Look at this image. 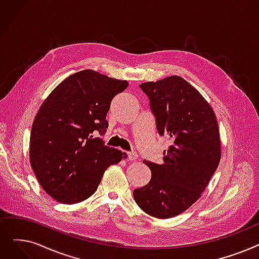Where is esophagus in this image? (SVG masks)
I'll return each mask as SVG.
<instances>
[{
    "label": "esophagus",
    "mask_w": 259,
    "mask_h": 259,
    "mask_svg": "<svg viewBox=\"0 0 259 259\" xmlns=\"http://www.w3.org/2000/svg\"><path fill=\"white\" fill-rule=\"evenodd\" d=\"M127 155H128V159L130 160V161H134V160H137L138 159V153L137 152H134V151H132V152H127Z\"/></svg>",
    "instance_id": "1"
}]
</instances>
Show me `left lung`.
Listing matches in <instances>:
<instances>
[{"mask_svg": "<svg viewBox=\"0 0 259 259\" xmlns=\"http://www.w3.org/2000/svg\"><path fill=\"white\" fill-rule=\"evenodd\" d=\"M148 96L160 136L172 144L162 165L144 160L151 170L147 185L134 189L137 204L148 215L167 219L186 210L201 197L221 159L216 115L205 98L174 75L140 84Z\"/></svg>", "mask_w": 259, "mask_h": 259, "instance_id": "1", "label": "left lung"}]
</instances>
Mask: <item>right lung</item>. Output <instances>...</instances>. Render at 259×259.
<instances>
[{
	"instance_id": "1",
	"label": "right lung",
	"mask_w": 259,
	"mask_h": 259,
	"mask_svg": "<svg viewBox=\"0 0 259 259\" xmlns=\"http://www.w3.org/2000/svg\"><path fill=\"white\" fill-rule=\"evenodd\" d=\"M128 84L84 70L67 77L41 105L31 127L29 161L56 201L75 204L91 197L107 168L125 157L102 137L112 99Z\"/></svg>"
}]
</instances>
